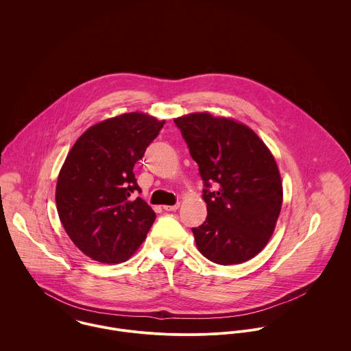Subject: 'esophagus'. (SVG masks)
<instances>
[{
	"label": "esophagus",
	"instance_id": "1",
	"mask_svg": "<svg viewBox=\"0 0 351 351\" xmlns=\"http://www.w3.org/2000/svg\"><path fill=\"white\" fill-rule=\"evenodd\" d=\"M178 208H180V202H177V204H174V205H165V206H163V209H165V210H167V212L177 210Z\"/></svg>",
	"mask_w": 351,
	"mask_h": 351
}]
</instances>
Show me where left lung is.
I'll list each match as a JSON object with an SVG mask.
<instances>
[{
    "label": "left lung",
    "instance_id": "8db88e82",
    "mask_svg": "<svg viewBox=\"0 0 351 351\" xmlns=\"http://www.w3.org/2000/svg\"><path fill=\"white\" fill-rule=\"evenodd\" d=\"M199 165L205 221L192 228L201 254L219 265L249 261L269 242L282 205L277 163L249 127L209 113L174 119Z\"/></svg>",
    "mask_w": 351,
    "mask_h": 351
}]
</instances>
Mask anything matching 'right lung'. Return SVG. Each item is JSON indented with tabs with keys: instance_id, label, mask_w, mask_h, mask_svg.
Masks as SVG:
<instances>
[{
	"instance_id": "right-lung-1",
	"label": "right lung",
	"mask_w": 351,
	"mask_h": 351,
	"mask_svg": "<svg viewBox=\"0 0 351 351\" xmlns=\"http://www.w3.org/2000/svg\"><path fill=\"white\" fill-rule=\"evenodd\" d=\"M165 121L124 113L90 127L69 152L56 182L55 201L73 243L101 263L127 261L145 241L155 212L141 197L135 163Z\"/></svg>"
}]
</instances>
